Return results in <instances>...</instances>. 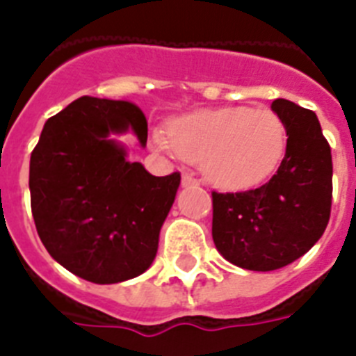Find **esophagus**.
I'll return each instance as SVG.
<instances>
[{
    "label": "esophagus",
    "instance_id": "1",
    "mask_svg": "<svg viewBox=\"0 0 356 356\" xmlns=\"http://www.w3.org/2000/svg\"><path fill=\"white\" fill-rule=\"evenodd\" d=\"M200 181L192 173H183V186H197Z\"/></svg>",
    "mask_w": 356,
    "mask_h": 356
}]
</instances>
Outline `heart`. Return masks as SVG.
Here are the masks:
<instances>
[{
  "instance_id": "b5f03b06",
  "label": "heart",
  "mask_w": 356,
  "mask_h": 356,
  "mask_svg": "<svg viewBox=\"0 0 356 356\" xmlns=\"http://www.w3.org/2000/svg\"><path fill=\"white\" fill-rule=\"evenodd\" d=\"M159 149L201 162L207 181L223 190H249L275 173L288 145L286 125L270 108H205L155 129Z\"/></svg>"
}]
</instances>
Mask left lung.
I'll use <instances>...</instances> for the list:
<instances>
[{
  "label": "left lung",
  "instance_id": "1",
  "mask_svg": "<svg viewBox=\"0 0 356 356\" xmlns=\"http://www.w3.org/2000/svg\"><path fill=\"white\" fill-rule=\"evenodd\" d=\"M288 145L266 184L245 192H212V238L220 253L251 271L292 264L321 238L331 218L332 156L309 108L275 99Z\"/></svg>",
  "mask_w": 356,
  "mask_h": 356
}]
</instances>
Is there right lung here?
Masks as SVG:
<instances>
[{
    "mask_svg": "<svg viewBox=\"0 0 356 356\" xmlns=\"http://www.w3.org/2000/svg\"><path fill=\"white\" fill-rule=\"evenodd\" d=\"M147 142L134 103L79 97L47 120L31 153V211L44 248L85 281L113 284L144 273L177 194L181 173L155 177L129 162L111 133Z\"/></svg>",
    "mask_w": 356,
    "mask_h": 356,
    "instance_id": "right-lung-1",
    "label": "right lung"
}]
</instances>
